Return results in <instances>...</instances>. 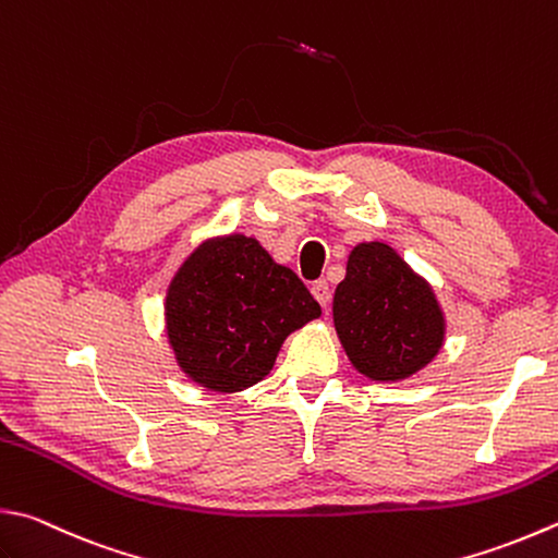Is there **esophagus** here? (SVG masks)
<instances>
[{
	"mask_svg": "<svg viewBox=\"0 0 558 558\" xmlns=\"http://www.w3.org/2000/svg\"><path fill=\"white\" fill-rule=\"evenodd\" d=\"M311 293H313L315 301H318L323 308H328V303H330V287H328V281H325V279L313 281V283H311Z\"/></svg>",
	"mask_w": 558,
	"mask_h": 558,
	"instance_id": "34e87169",
	"label": "esophagus"
}]
</instances>
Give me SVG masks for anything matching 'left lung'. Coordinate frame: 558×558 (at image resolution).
Returning <instances> with one entry per match:
<instances>
[{
    "label": "left lung",
    "instance_id": "8db88e82",
    "mask_svg": "<svg viewBox=\"0 0 558 558\" xmlns=\"http://www.w3.org/2000/svg\"><path fill=\"white\" fill-rule=\"evenodd\" d=\"M332 320L354 369L372 381L413 376L445 342V315L433 287L386 243H360L350 252Z\"/></svg>",
    "mask_w": 558,
    "mask_h": 558
}]
</instances>
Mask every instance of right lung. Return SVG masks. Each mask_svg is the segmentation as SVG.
<instances>
[{"label":"right lung","instance_id":"right-lung-1","mask_svg":"<svg viewBox=\"0 0 558 558\" xmlns=\"http://www.w3.org/2000/svg\"><path fill=\"white\" fill-rule=\"evenodd\" d=\"M320 306L255 238L198 245L167 289V338L177 364L211 391L235 393L265 378L283 340Z\"/></svg>","mask_w":558,"mask_h":558}]
</instances>
